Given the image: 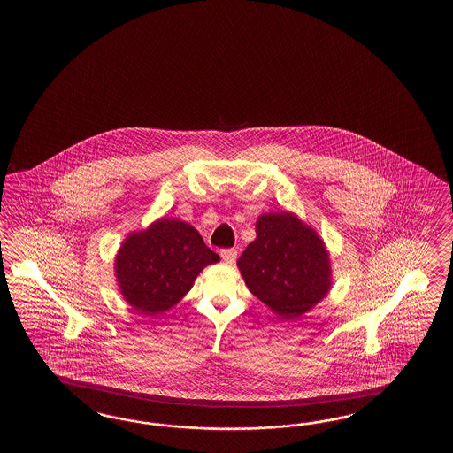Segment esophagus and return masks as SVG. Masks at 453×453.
<instances>
[{
	"mask_svg": "<svg viewBox=\"0 0 453 453\" xmlns=\"http://www.w3.org/2000/svg\"><path fill=\"white\" fill-rule=\"evenodd\" d=\"M222 259L226 262V264H234L236 262V257H238V250H222Z\"/></svg>",
	"mask_w": 453,
	"mask_h": 453,
	"instance_id": "esophagus-1",
	"label": "esophagus"
}]
</instances>
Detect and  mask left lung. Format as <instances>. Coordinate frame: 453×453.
<instances>
[{"instance_id": "8db88e82", "label": "left lung", "mask_w": 453, "mask_h": 453, "mask_svg": "<svg viewBox=\"0 0 453 453\" xmlns=\"http://www.w3.org/2000/svg\"><path fill=\"white\" fill-rule=\"evenodd\" d=\"M256 233L238 259L242 279L280 318H301L326 298L332 285L324 241L289 212L260 215Z\"/></svg>"}]
</instances>
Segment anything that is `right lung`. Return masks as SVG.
Listing matches in <instances>:
<instances>
[{
    "label": "right lung",
    "mask_w": 453,
    "mask_h": 453,
    "mask_svg": "<svg viewBox=\"0 0 453 453\" xmlns=\"http://www.w3.org/2000/svg\"><path fill=\"white\" fill-rule=\"evenodd\" d=\"M219 260L189 223L160 219L126 238L116 254V280L133 308L157 316L173 308L199 272Z\"/></svg>",
    "instance_id": "right-lung-1"
}]
</instances>
